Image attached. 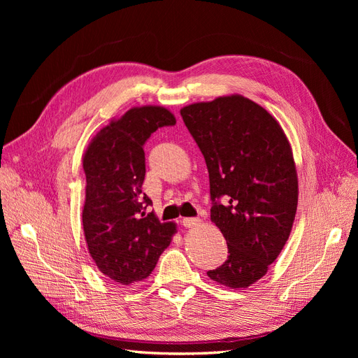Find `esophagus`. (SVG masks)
<instances>
[{"label":"esophagus","mask_w":358,"mask_h":358,"mask_svg":"<svg viewBox=\"0 0 358 358\" xmlns=\"http://www.w3.org/2000/svg\"><path fill=\"white\" fill-rule=\"evenodd\" d=\"M180 222H182L183 227H188V229H189V227L199 225V224H200V220H199V218H182Z\"/></svg>","instance_id":"obj_1"}]
</instances>
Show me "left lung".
Returning a JSON list of instances; mask_svg holds the SVG:
<instances>
[{"instance_id":"left-lung-1","label":"left lung","mask_w":358,"mask_h":358,"mask_svg":"<svg viewBox=\"0 0 358 358\" xmlns=\"http://www.w3.org/2000/svg\"><path fill=\"white\" fill-rule=\"evenodd\" d=\"M180 116L209 171L210 220L229 257L208 276L230 288L263 278L287 243L297 210V173L276 119L242 95L183 107Z\"/></svg>"}]
</instances>
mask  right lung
Segmentation results:
<instances>
[{
	"label": "right lung",
	"instance_id": "add662e5",
	"mask_svg": "<svg viewBox=\"0 0 358 358\" xmlns=\"http://www.w3.org/2000/svg\"><path fill=\"white\" fill-rule=\"evenodd\" d=\"M175 124L164 107H134L104 127L85 152V239L96 267L115 282L148 278L176 231L173 222L146 213L152 200L142 192L143 146L158 128Z\"/></svg>",
	"mask_w": 358,
	"mask_h": 358
}]
</instances>
